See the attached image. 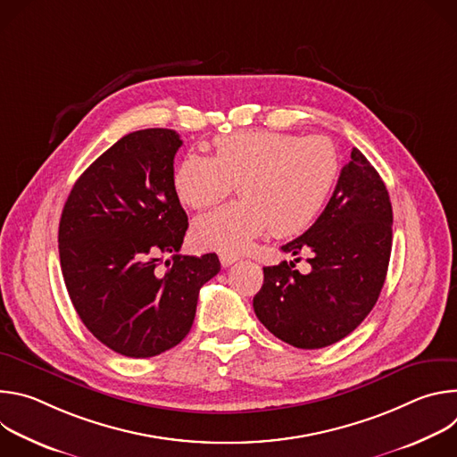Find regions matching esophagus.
<instances>
[{"mask_svg":"<svg viewBox=\"0 0 457 457\" xmlns=\"http://www.w3.org/2000/svg\"><path fill=\"white\" fill-rule=\"evenodd\" d=\"M219 258H220L222 268H229L231 264H235L237 260H238V256H237V254H231V253H220Z\"/></svg>","mask_w":457,"mask_h":457,"instance_id":"34e87169","label":"esophagus"}]
</instances>
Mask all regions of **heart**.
Masks as SVG:
<instances>
[{
	"mask_svg": "<svg viewBox=\"0 0 457 457\" xmlns=\"http://www.w3.org/2000/svg\"><path fill=\"white\" fill-rule=\"evenodd\" d=\"M340 173L331 139L277 129H244L213 139V157L186 155L171 184L180 204L208 208L233 189L242 199L195 219L201 249L237 253L273 228L277 237L307 229L328 203Z\"/></svg>",
	"mask_w": 457,
	"mask_h": 457,
	"instance_id": "b5f03b06",
	"label": "heart"
}]
</instances>
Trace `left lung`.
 Wrapping results in <instances>:
<instances>
[{
  "instance_id": "left-lung-1",
  "label": "left lung",
  "mask_w": 457,
  "mask_h": 457,
  "mask_svg": "<svg viewBox=\"0 0 457 457\" xmlns=\"http://www.w3.org/2000/svg\"><path fill=\"white\" fill-rule=\"evenodd\" d=\"M393 247L388 191L365 155L353 148L316 222L280 249L309 251L311 271L295 262L264 268L253 309L268 331L298 349H321L351 335L374 307Z\"/></svg>"
}]
</instances>
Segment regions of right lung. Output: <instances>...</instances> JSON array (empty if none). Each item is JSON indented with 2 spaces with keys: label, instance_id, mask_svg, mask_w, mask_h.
Listing matches in <instances>:
<instances>
[{
  "label": "right lung",
  "instance_id": "right-lung-1",
  "mask_svg": "<svg viewBox=\"0 0 457 457\" xmlns=\"http://www.w3.org/2000/svg\"><path fill=\"white\" fill-rule=\"evenodd\" d=\"M182 141L168 128L119 139L76 180L59 222V260L87 329L128 358H152L189 333L219 256L179 254L187 217L173 191ZM171 253L166 270H157Z\"/></svg>",
  "mask_w": 457,
  "mask_h": 457
}]
</instances>
